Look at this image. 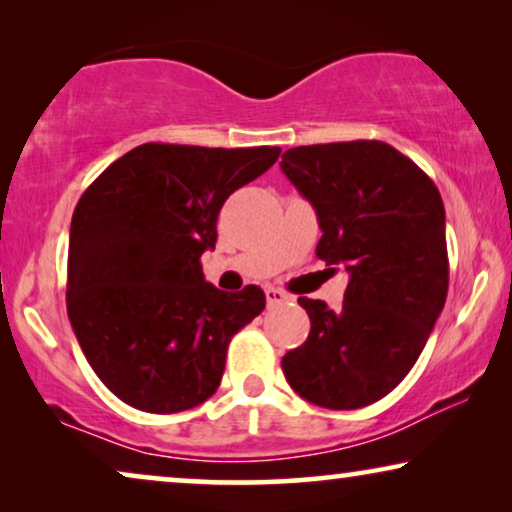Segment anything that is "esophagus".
Here are the masks:
<instances>
[{"instance_id":"obj_1","label":"esophagus","mask_w":512,"mask_h":512,"mask_svg":"<svg viewBox=\"0 0 512 512\" xmlns=\"http://www.w3.org/2000/svg\"><path fill=\"white\" fill-rule=\"evenodd\" d=\"M265 298H268V307L289 303V300H291L289 293L282 291V289H277V286H265Z\"/></svg>"}]
</instances>
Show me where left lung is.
Here are the masks:
<instances>
[{
    "label": "left lung",
    "mask_w": 512,
    "mask_h": 512,
    "mask_svg": "<svg viewBox=\"0 0 512 512\" xmlns=\"http://www.w3.org/2000/svg\"><path fill=\"white\" fill-rule=\"evenodd\" d=\"M279 167L317 212V256L349 272L340 310L298 298L312 328L284 354L286 382L319 408H363L401 384L443 312V198L408 156L377 139L296 146Z\"/></svg>",
    "instance_id": "obj_1"
}]
</instances>
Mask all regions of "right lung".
Returning a JSON list of instances; mask_svg holds the SVG:
<instances>
[{"mask_svg": "<svg viewBox=\"0 0 512 512\" xmlns=\"http://www.w3.org/2000/svg\"><path fill=\"white\" fill-rule=\"evenodd\" d=\"M279 146L142 144L81 195L69 228L67 314L90 368L123 403L172 415L219 389L233 335L265 293L205 282L230 193L277 163Z\"/></svg>", "mask_w": 512, "mask_h": 512, "instance_id": "add662e5", "label": "right lung"}]
</instances>
